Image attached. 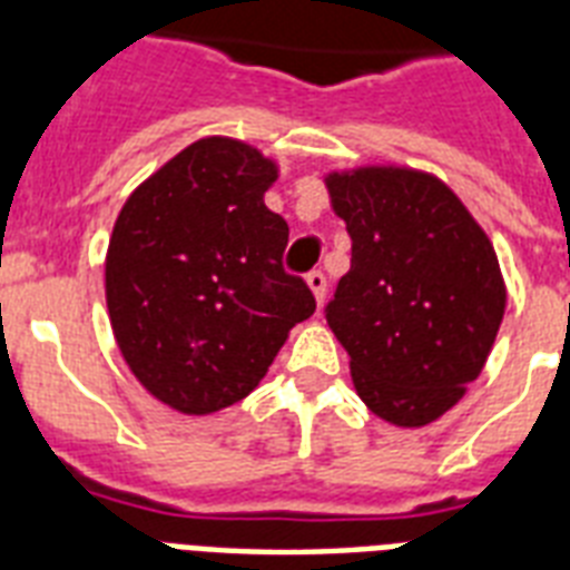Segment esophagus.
<instances>
[{"label": "esophagus", "instance_id": "34e87169", "mask_svg": "<svg viewBox=\"0 0 570 570\" xmlns=\"http://www.w3.org/2000/svg\"><path fill=\"white\" fill-rule=\"evenodd\" d=\"M307 286H311L313 295H316V302H325V293H328V277H325V272L313 268L311 275H307Z\"/></svg>", "mask_w": 570, "mask_h": 570}]
</instances>
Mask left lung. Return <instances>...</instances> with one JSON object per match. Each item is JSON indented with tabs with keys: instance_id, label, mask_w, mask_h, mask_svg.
I'll list each match as a JSON object with an SVG mask.
<instances>
[{
	"instance_id": "obj_1",
	"label": "left lung",
	"mask_w": 570,
	"mask_h": 570,
	"mask_svg": "<svg viewBox=\"0 0 570 570\" xmlns=\"http://www.w3.org/2000/svg\"><path fill=\"white\" fill-rule=\"evenodd\" d=\"M325 186L352 236L325 320L357 396L393 425L432 423L482 373L503 322L494 245L432 174L357 168Z\"/></svg>"
}]
</instances>
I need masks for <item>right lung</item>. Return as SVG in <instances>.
I'll return each instance as SVG.
<instances>
[{"label": "right lung", "instance_id": "add662e5", "mask_svg": "<svg viewBox=\"0 0 570 570\" xmlns=\"http://www.w3.org/2000/svg\"><path fill=\"white\" fill-rule=\"evenodd\" d=\"M277 165L236 138H200L120 209L106 304L141 384L180 414H213L257 387L295 322L316 311L284 272L289 227L263 204Z\"/></svg>", "mask_w": 570, "mask_h": 570}]
</instances>
